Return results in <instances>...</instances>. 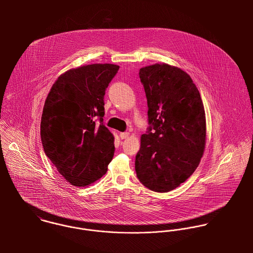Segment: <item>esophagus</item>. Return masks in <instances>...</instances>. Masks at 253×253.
<instances>
[{
    "label": "esophagus",
    "instance_id": "34e87169",
    "mask_svg": "<svg viewBox=\"0 0 253 253\" xmlns=\"http://www.w3.org/2000/svg\"><path fill=\"white\" fill-rule=\"evenodd\" d=\"M128 135H129V133H128V132H121V133H120V137H121L122 139H126V138H127V137H128Z\"/></svg>",
    "mask_w": 253,
    "mask_h": 253
}]
</instances>
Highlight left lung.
I'll return each mask as SVG.
<instances>
[{
	"mask_svg": "<svg viewBox=\"0 0 253 253\" xmlns=\"http://www.w3.org/2000/svg\"><path fill=\"white\" fill-rule=\"evenodd\" d=\"M148 105V131L141 136L135 171L148 189L177 188L198 168L206 147V114L191 77L169 64L139 70Z\"/></svg>",
	"mask_w": 253,
	"mask_h": 253,
	"instance_id": "1",
	"label": "left lung"
}]
</instances>
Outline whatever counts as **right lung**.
Returning a JSON list of instances; mask_svg holds the SVG:
<instances>
[{
	"label": "right lung",
	"instance_id": "add662e5",
	"mask_svg": "<svg viewBox=\"0 0 253 253\" xmlns=\"http://www.w3.org/2000/svg\"><path fill=\"white\" fill-rule=\"evenodd\" d=\"M119 68L90 64L71 69L58 77L45 99L42 144L57 171L73 186L84 187L101 178L113 159L114 136L103 125L104 95Z\"/></svg>",
	"mask_w": 253,
	"mask_h": 253
}]
</instances>
